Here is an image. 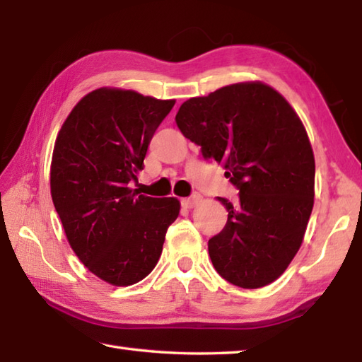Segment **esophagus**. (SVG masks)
I'll use <instances>...</instances> for the list:
<instances>
[{"mask_svg":"<svg viewBox=\"0 0 362 362\" xmlns=\"http://www.w3.org/2000/svg\"><path fill=\"white\" fill-rule=\"evenodd\" d=\"M201 201V196L199 194H193L191 197H185V199H182V205L185 206V209H193V206Z\"/></svg>","mask_w":362,"mask_h":362,"instance_id":"1","label":"esophagus"}]
</instances>
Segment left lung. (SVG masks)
<instances>
[{"instance_id": "8db88e82", "label": "left lung", "mask_w": 362, "mask_h": 362, "mask_svg": "<svg viewBox=\"0 0 362 362\" xmlns=\"http://www.w3.org/2000/svg\"><path fill=\"white\" fill-rule=\"evenodd\" d=\"M175 122L240 191L233 204L219 197L228 219L209 241L214 269L245 289L272 283L296 257L313 211L316 165L302 121L279 91L243 82L188 99Z\"/></svg>"}]
</instances>
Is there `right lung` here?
I'll return each instance as SVG.
<instances>
[{
    "label": "right lung",
    "mask_w": 362,
    "mask_h": 362,
    "mask_svg": "<svg viewBox=\"0 0 362 362\" xmlns=\"http://www.w3.org/2000/svg\"><path fill=\"white\" fill-rule=\"evenodd\" d=\"M175 101L99 88L68 115L54 144L51 196L71 249L90 272L129 286L149 275L179 216L175 197L130 189Z\"/></svg>",
    "instance_id": "add662e5"
}]
</instances>
